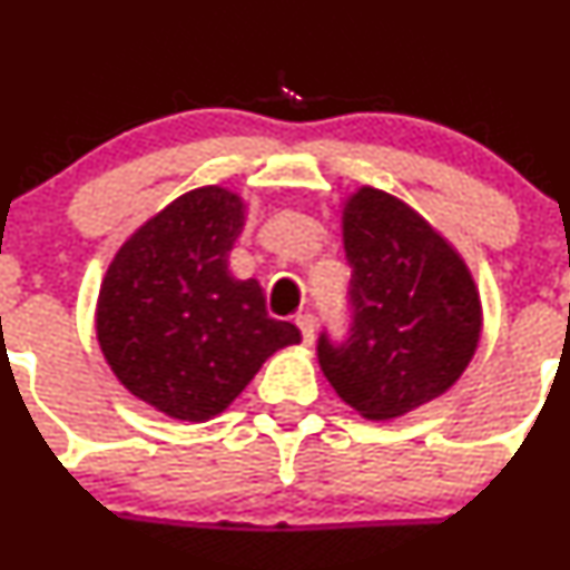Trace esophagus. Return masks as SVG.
<instances>
[{
  "instance_id": "34e87169",
  "label": "esophagus",
  "mask_w": 570,
  "mask_h": 570,
  "mask_svg": "<svg viewBox=\"0 0 570 570\" xmlns=\"http://www.w3.org/2000/svg\"><path fill=\"white\" fill-rule=\"evenodd\" d=\"M295 322L303 333V342L312 344L314 342V314H297Z\"/></svg>"
}]
</instances>
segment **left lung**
<instances>
[{"label": "left lung", "mask_w": 570, "mask_h": 570, "mask_svg": "<svg viewBox=\"0 0 570 570\" xmlns=\"http://www.w3.org/2000/svg\"><path fill=\"white\" fill-rule=\"evenodd\" d=\"M350 325L317 358L347 405L394 419L444 394L480 342V297L455 250L411 206L364 187L344 209Z\"/></svg>", "instance_id": "left-lung-1"}]
</instances>
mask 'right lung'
Listing matches in <instances>:
<instances>
[{"mask_svg": "<svg viewBox=\"0 0 570 570\" xmlns=\"http://www.w3.org/2000/svg\"><path fill=\"white\" fill-rule=\"evenodd\" d=\"M243 200L200 187L165 206L109 264L99 292L101 353L131 394L184 422L234 402L278 347L301 342L273 320L258 281L228 273Z\"/></svg>", "mask_w": 570, "mask_h": 570, "instance_id": "obj_1", "label": "right lung"}]
</instances>
